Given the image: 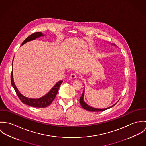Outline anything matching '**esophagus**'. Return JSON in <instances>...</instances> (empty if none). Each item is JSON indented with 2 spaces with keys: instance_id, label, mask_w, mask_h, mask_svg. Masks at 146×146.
I'll use <instances>...</instances> for the list:
<instances>
[{
  "instance_id": "obj_1",
  "label": "esophagus",
  "mask_w": 146,
  "mask_h": 146,
  "mask_svg": "<svg viewBox=\"0 0 146 146\" xmlns=\"http://www.w3.org/2000/svg\"><path fill=\"white\" fill-rule=\"evenodd\" d=\"M77 76V74L75 72L74 73H72L71 75H70V78L71 79H75Z\"/></svg>"
}]
</instances>
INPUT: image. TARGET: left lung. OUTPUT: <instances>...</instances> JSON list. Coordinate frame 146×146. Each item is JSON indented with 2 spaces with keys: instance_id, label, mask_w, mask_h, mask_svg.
Segmentation results:
<instances>
[{
  "instance_id": "1",
  "label": "left lung",
  "mask_w": 146,
  "mask_h": 146,
  "mask_svg": "<svg viewBox=\"0 0 146 146\" xmlns=\"http://www.w3.org/2000/svg\"><path fill=\"white\" fill-rule=\"evenodd\" d=\"M84 94V90H83V94H82L81 97L80 98V104L81 106H82V107H83V108H84V109L86 110L89 111H91V112L104 111H105V110H107V109H108V108H110L113 107V106H115V105L116 104H115L114 105H113V106L110 107H108V108H103V109H98V108H93V107H92L88 106V104H86L85 103V102L83 100Z\"/></svg>"
}]
</instances>
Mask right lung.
I'll return each mask as SVG.
<instances>
[{
  "label": "right lung",
  "instance_id": "right-lung-1",
  "mask_svg": "<svg viewBox=\"0 0 146 146\" xmlns=\"http://www.w3.org/2000/svg\"><path fill=\"white\" fill-rule=\"evenodd\" d=\"M43 35L42 34L41 32H36L31 35H30L29 36H28L23 42L22 43L21 45L24 44L25 43L27 42L33 40L37 38L40 37L41 36H42ZM11 84L13 86V88L15 89L16 93L19 98V99L21 100V102L25 104H27L29 106L34 107H39V108H44L46 107L50 104H52V102L53 101L54 98H56V96L58 93V89L62 83L63 81H60L57 83L50 90V91L46 94L45 96H43L42 97H41L40 98L38 99H31V98H28L27 97H24L22 96L17 88H16L15 84L13 82V74H12V71L11 74Z\"/></svg>",
  "mask_w": 146,
  "mask_h": 146
}]
</instances>
